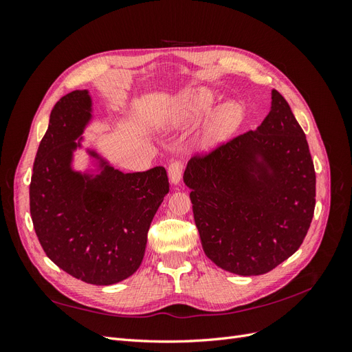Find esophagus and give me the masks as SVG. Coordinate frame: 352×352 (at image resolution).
Segmentation results:
<instances>
[{
    "label": "esophagus",
    "mask_w": 352,
    "mask_h": 352,
    "mask_svg": "<svg viewBox=\"0 0 352 352\" xmlns=\"http://www.w3.org/2000/svg\"><path fill=\"white\" fill-rule=\"evenodd\" d=\"M182 173H184V164L182 162H172L168 166V177H170V182L173 185H177L180 182V179H182Z\"/></svg>",
    "instance_id": "34e87169"
}]
</instances>
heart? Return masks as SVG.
<instances>
[{
	"label": "heart",
	"mask_w": 352,
	"mask_h": 352,
	"mask_svg": "<svg viewBox=\"0 0 352 352\" xmlns=\"http://www.w3.org/2000/svg\"><path fill=\"white\" fill-rule=\"evenodd\" d=\"M216 102V97L207 88H198L189 91L180 100L177 109V120L188 122L198 119V117L207 114ZM242 120V110L236 104L226 102L220 105L214 117H212L210 133L214 140H223L236 129Z\"/></svg>",
	"instance_id": "obj_1"
}]
</instances>
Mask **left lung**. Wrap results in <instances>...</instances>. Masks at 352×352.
<instances>
[{"label": "left lung", "instance_id": "obj_1", "mask_svg": "<svg viewBox=\"0 0 352 352\" xmlns=\"http://www.w3.org/2000/svg\"><path fill=\"white\" fill-rule=\"evenodd\" d=\"M184 182L202 250L230 273L273 270L301 247L313 220L311 154L289 104L276 89L257 129L190 158Z\"/></svg>", "mask_w": 352, "mask_h": 352}]
</instances>
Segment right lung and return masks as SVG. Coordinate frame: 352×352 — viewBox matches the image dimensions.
Returning <instances> with one entry per match:
<instances>
[{
  "label": "right lung",
  "mask_w": 352,
  "mask_h": 352,
  "mask_svg": "<svg viewBox=\"0 0 352 352\" xmlns=\"http://www.w3.org/2000/svg\"><path fill=\"white\" fill-rule=\"evenodd\" d=\"M92 120L88 89L54 105L30 179V216L48 258L92 285H113L140 267L146 235L168 194L166 168L123 173L97 151L87 153L98 173L73 168L83 131Z\"/></svg>",
  "instance_id": "obj_1"
}]
</instances>
